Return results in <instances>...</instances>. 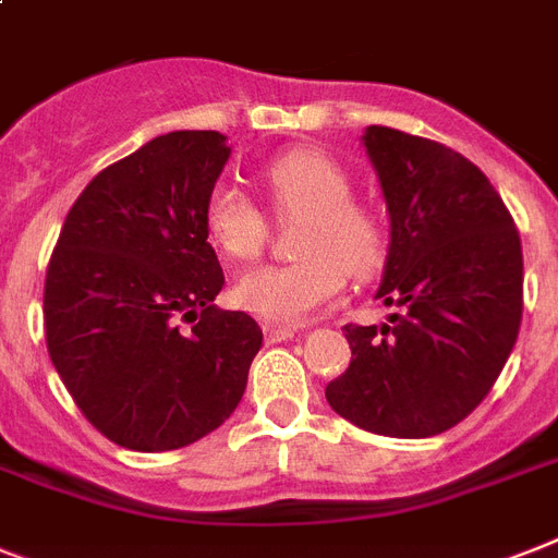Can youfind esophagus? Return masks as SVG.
I'll return each mask as SVG.
<instances>
[{
  "label": "esophagus",
  "instance_id": "1",
  "mask_svg": "<svg viewBox=\"0 0 558 558\" xmlns=\"http://www.w3.org/2000/svg\"><path fill=\"white\" fill-rule=\"evenodd\" d=\"M294 335H298V329L294 326H266V338H269L271 343H280V341H292Z\"/></svg>",
  "mask_w": 558,
  "mask_h": 558
}]
</instances>
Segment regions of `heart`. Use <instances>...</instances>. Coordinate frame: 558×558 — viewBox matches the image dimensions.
<instances>
[{"instance_id": "obj_1", "label": "heart", "mask_w": 558, "mask_h": 558, "mask_svg": "<svg viewBox=\"0 0 558 558\" xmlns=\"http://www.w3.org/2000/svg\"><path fill=\"white\" fill-rule=\"evenodd\" d=\"M271 206L303 215L294 229L289 264L246 271L234 298L246 312L271 324H301L355 278L373 275L384 260V229L369 208L352 203L350 174L312 148L280 154L264 171ZM208 240L232 260H252L266 243V220L246 194L229 183L211 189L203 211Z\"/></svg>"}]
</instances>
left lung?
<instances>
[{"label": "left lung", "instance_id": "1", "mask_svg": "<svg viewBox=\"0 0 558 558\" xmlns=\"http://www.w3.org/2000/svg\"><path fill=\"white\" fill-rule=\"evenodd\" d=\"M389 215L381 326H343L350 369L326 401L355 427L429 438L490 392L522 324V240L499 192L459 151L369 125L361 137Z\"/></svg>", "mask_w": 558, "mask_h": 558}]
</instances>
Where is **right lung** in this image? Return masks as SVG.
<instances>
[{
  "label": "right lung",
  "mask_w": 558,
  "mask_h": 558,
  "mask_svg": "<svg viewBox=\"0 0 558 558\" xmlns=\"http://www.w3.org/2000/svg\"><path fill=\"white\" fill-rule=\"evenodd\" d=\"M229 154L220 131L148 140L85 185L59 232L48 355L85 418L125 450H180L220 427L264 343L255 318L215 306L223 269L203 211Z\"/></svg>",
  "instance_id": "obj_1"
}]
</instances>
